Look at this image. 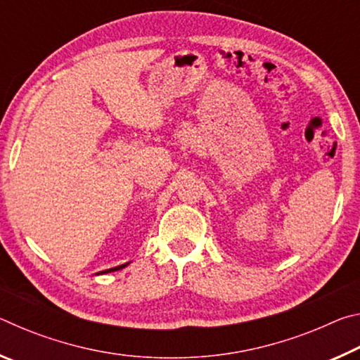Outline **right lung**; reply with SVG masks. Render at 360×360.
I'll use <instances>...</instances> for the list:
<instances>
[{"mask_svg":"<svg viewBox=\"0 0 360 360\" xmlns=\"http://www.w3.org/2000/svg\"><path fill=\"white\" fill-rule=\"evenodd\" d=\"M130 262H127V264H124V265H119V266H114V268H109V270H105V271H100V273H96V275H106V273H111V271H117V270H122V268H125L127 265H129Z\"/></svg>","mask_w":360,"mask_h":360,"instance_id":"obj_1","label":"right lung"}]
</instances>
